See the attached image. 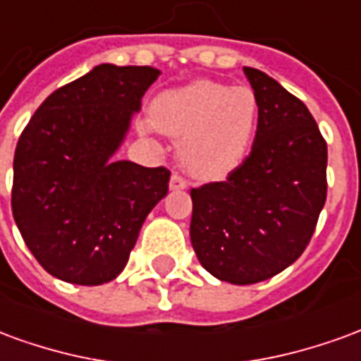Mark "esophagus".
I'll use <instances>...</instances> for the list:
<instances>
[{
  "mask_svg": "<svg viewBox=\"0 0 361 361\" xmlns=\"http://www.w3.org/2000/svg\"><path fill=\"white\" fill-rule=\"evenodd\" d=\"M185 188H188V181L183 180L181 176H178V173H173L172 178H170V189H172V191H180V189Z\"/></svg>",
  "mask_w": 361,
  "mask_h": 361,
  "instance_id": "obj_1",
  "label": "esophagus"
}]
</instances>
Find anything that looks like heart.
Here are the masks:
<instances>
[{
	"instance_id": "obj_1",
	"label": "heart",
	"mask_w": 361,
	"mask_h": 361,
	"mask_svg": "<svg viewBox=\"0 0 361 361\" xmlns=\"http://www.w3.org/2000/svg\"><path fill=\"white\" fill-rule=\"evenodd\" d=\"M257 119V96L250 87L209 79L166 90L150 104L152 126L180 139L181 166L201 180H220L242 164Z\"/></svg>"
}]
</instances>
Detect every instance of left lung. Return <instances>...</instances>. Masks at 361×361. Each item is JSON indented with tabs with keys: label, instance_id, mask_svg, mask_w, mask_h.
<instances>
[{
	"label": "left lung",
	"instance_id": "1",
	"mask_svg": "<svg viewBox=\"0 0 361 361\" xmlns=\"http://www.w3.org/2000/svg\"><path fill=\"white\" fill-rule=\"evenodd\" d=\"M257 96L250 157L224 181L191 189V245L230 284L282 272L307 247L326 199V142L307 106L269 75L243 67Z\"/></svg>",
	"mask_w": 361,
	"mask_h": 361
}]
</instances>
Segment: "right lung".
Returning a JSON list of instances; mask_svg holds the SVG:
<instances>
[{
  "instance_id": "right-lung-1",
  "label": "right lung",
  "mask_w": 361,
  "mask_h": 361,
  "mask_svg": "<svg viewBox=\"0 0 361 361\" xmlns=\"http://www.w3.org/2000/svg\"><path fill=\"white\" fill-rule=\"evenodd\" d=\"M158 75L149 66H96L51 92L20 133L13 219L51 276L81 286L116 279L168 193L166 168L114 158Z\"/></svg>"
}]
</instances>
